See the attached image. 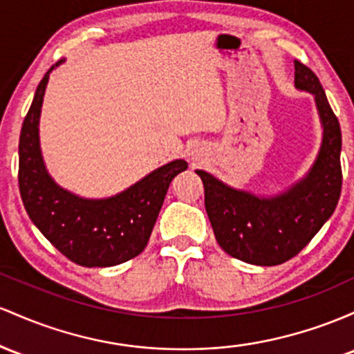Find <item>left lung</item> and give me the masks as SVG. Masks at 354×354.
Masks as SVG:
<instances>
[{"instance_id": "obj_1", "label": "left lung", "mask_w": 354, "mask_h": 354, "mask_svg": "<svg viewBox=\"0 0 354 354\" xmlns=\"http://www.w3.org/2000/svg\"><path fill=\"white\" fill-rule=\"evenodd\" d=\"M297 88L315 95L323 145L311 172L276 198H259L196 170L216 239L229 256L256 266H277L299 254L335 212L343 185L341 129L315 71L295 59Z\"/></svg>"}]
</instances>
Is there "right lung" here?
I'll use <instances>...</instances> for the list:
<instances>
[{"label":"right lung","instance_id":"add662e5","mask_svg":"<svg viewBox=\"0 0 354 354\" xmlns=\"http://www.w3.org/2000/svg\"><path fill=\"white\" fill-rule=\"evenodd\" d=\"M39 82L19 133L18 184L23 205L39 232L71 263L109 268L133 259L145 249L170 182L187 169L174 160L118 196L86 201L59 189L43 165L38 122L50 71Z\"/></svg>","mask_w":354,"mask_h":354}]
</instances>
